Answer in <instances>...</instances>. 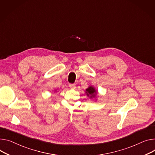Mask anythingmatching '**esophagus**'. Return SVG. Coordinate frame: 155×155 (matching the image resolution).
I'll use <instances>...</instances> for the list:
<instances>
[{"label":"esophagus","mask_w":155,"mask_h":155,"mask_svg":"<svg viewBox=\"0 0 155 155\" xmlns=\"http://www.w3.org/2000/svg\"><path fill=\"white\" fill-rule=\"evenodd\" d=\"M69 87L71 88V89H75L76 87V85L75 84H70L69 85Z\"/></svg>","instance_id":"obj_1"}]
</instances>
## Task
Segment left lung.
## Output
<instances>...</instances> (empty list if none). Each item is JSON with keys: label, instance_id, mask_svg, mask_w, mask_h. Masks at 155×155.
<instances>
[{"label": "left lung", "instance_id": "1", "mask_svg": "<svg viewBox=\"0 0 155 155\" xmlns=\"http://www.w3.org/2000/svg\"><path fill=\"white\" fill-rule=\"evenodd\" d=\"M86 94L88 97L90 98H94L96 97V95L97 94L96 90L92 86H89L86 91Z\"/></svg>", "mask_w": 155, "mask_h": 155}]
</instances>
